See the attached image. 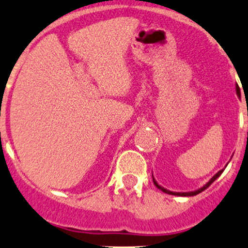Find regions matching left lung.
Wrapping results in <instances>:
<instances>
[{
	"instance_id": "8db88e82",
	"label": "left lung",
	"mask_w": 248,
	"mask_h": 248,
	"mask_svg": "<svg viewBox=\"0 0 248 248\" xmlns=\"http://www.w3.org/2000/svg\"><path fill=\"white\" fill-rule=\"evenodd\" d=\"M237 91H239V90L236 89V93H237ZM223 170H224V169H222V170H219L218 172H216V174H215L214 176H212L211 179L209 180V182H206V184H205L204 186H202V187H201V188L196 189V191H192V192H171V191H169V189H167V188H164V187H162L161 185H158V184H157V181H156V180H155L154 175H152V179H154V184H155V186H156L157 188H159V189H161V191H163L164 193L172 194V196H180V197H193V196H197V194H199V193H201V192L205 191V189H206L207 187H209L210 185H211L212 182H214L215 180H216L217 177H218L219 175L222 174V172H223Z\"/></svg>"
}]
</instances>
